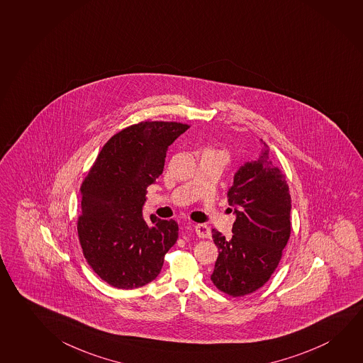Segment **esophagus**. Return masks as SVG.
<instances>
[{
  "mask_svg": "<svg viewBox=\"0 0 363 363\" xmlns=\"http://www.w3.org/2000/svg\"><path fill=\"white\" fill-rule=\"evenodd\" d=\"M196 234L201 239H210L211 238V229L205 223H197L194 226Z\"/></svg>",
  "mask_w": 363,
  "mask_h": 363,
  "instance_id": "34e87169",
  "label": "esophagus"
}]
</instances>
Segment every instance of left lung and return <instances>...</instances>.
Instances as JSON below:
<instances>
[{"label": "left lung", "instance_id": "1", "mask_svg": "<svg viewBox=\"0 0 363 363\" xmlns=\"http://www.w3.org/2000/svg\"><path fill=\"white\" fill-rule=\"evenodd\" d=\"M228 196L236 213L234 235L228 240L212 229L218 257L211 280L225 294L244 296L270 279L291 231L289 186L270 161L268 145L235 173Z\"/></svg>", "mask_w": 363, "mask_h": 363}]
</instances>
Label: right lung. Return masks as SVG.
Listing matches in <instances>:
<instances>
[{
  "label": "right lung",
  "instance_id": "right-lung-1",
  "mask_svg": "<svg viewBox=\"0 0 363 363\" xmlns=\"http://www.w3.org/2000/svg\"><path fill=\"white\" fill-rule=\"evenodd\" d=\"M189 124L145 121L106 142L80 186L79 242L94 273L118 289L156 279L179 238L174 220L142 216L145 190L163 172L168 145Z\"/></svg>",
  "mask_w": 363,
  "mask_h": 363
}]
</instances>
